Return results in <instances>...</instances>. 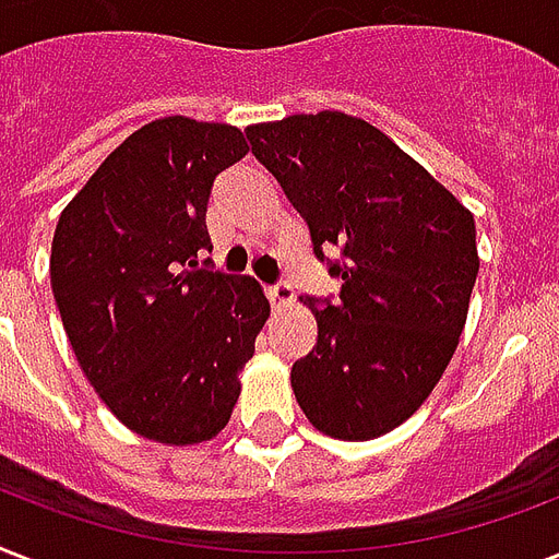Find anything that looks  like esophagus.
Instances as JSON below:
<instances>
[{"instance_id": "esophagus-1", "label": "esophagus", "mask_w": 559, "mask_h": 559, "mask_svg": "<svg viewBox=\"0 0 559 559\" xmlns=\"http://www.w3.org/2000/svg\"><path fill=\"white\" fill-rule=\"evenodd\" d=\"M266 296H270L272 307H289L293 305V298H296V293H293V287H289L287 281H281V284L266 289Z\"/></svg>"}]
</instances>
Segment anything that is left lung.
<instances>
[{"mask_svg":"<svg viewBox=\"0 0 559 559\" xmlns=\"http://www.w3.org/2000/svg\"><path fill=\"white\" fill-rule=\"evenodd\" d=\"M263 168L305 217L316 258L340 246L336 301L313 310L316 348L289 373L307 420L371 441L415 415L459 348L478 275L476 219L438 179L362 118L246 127Z\"/></svg>","mask_w":559,"mask_h":559,"instance_id":"obj_1","label":"left lung"}]
</instances>
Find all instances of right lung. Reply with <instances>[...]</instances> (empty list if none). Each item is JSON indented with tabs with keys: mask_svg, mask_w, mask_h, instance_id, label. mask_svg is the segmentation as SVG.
<instances>
[{
	"mask_svg": "<svg viewBox=\"0 0 559 559\" xmlns=\"http://www.w3.org/2000/svg\"><path fill=\"white\" fill-rule=\"evenodd\" d=\"M231 124L168 116L127 135L57 219L51 293L86 380L142 438L211 441L270 319L249 275L202 270L219 170L243 159Z\"/></svg>",
	"mask_w": 559,
	"mask_h": 559,
	"instance_id": "obj_1",
	"label": "right lung"
}]
</instances>
